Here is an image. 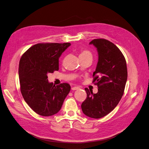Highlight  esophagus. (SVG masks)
<instances>
[{"label": "esophagus", "instance_id": "obj_1", "mask_svg": "<svg viewBox=\"0 0 149 149\" xmlns=\"http://www.w3.org/2000/svg\"><path fill=\"white\" fill-rule=\"evenodd\" d=\"M78 89H80V87H77V86L72 87V91H76V90H78Z\"/></svg>", "mask_w": 149, "mask_h": 149}]
</instances>
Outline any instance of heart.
<instances>
[{
	"label": "heart",
	"mask_w": 149,
	"mask_h": 149,
	"mask_svg": "<svg viewBox=\"0 0 149 149\" xmlns=\"http://www.w3.org/2000/svg\"><path fill=\"white\" fill-rule=\"evenodd\" d=\"M79 57L80 58H84L87 57H92V54L91 52L87 49H81L79 54Z\"/></svg>",
	"instance_id": "1"
}]
</instances>
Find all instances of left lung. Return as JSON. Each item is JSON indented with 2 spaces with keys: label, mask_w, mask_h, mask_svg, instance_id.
I'll return each instance as SVG.
<instances>
[{
  "label": "left lung",
  "mask_w": 149,
  "mask_h": 149,
  "mask_svg": "<svg viewBox=\"0 0 149 149\" xmlns=\"http://www.w3.org/2000/svg\"><path fill=\"white\" fill-rule=\"evenodd\" d=\"M93 44L98 52V62L93 74L97 93L85 88L87 97L81 104L83 113L94 118H102L112 111L123 95L127 78L125 58L113 42L105 39H95Z\"/></svg>",
  "instance_id": "1"
}]
</instances>
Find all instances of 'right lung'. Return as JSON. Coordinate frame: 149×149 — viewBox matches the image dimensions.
<instances>
[{"label": "right lung", "mask_w": 149, "mask_h": 149, "mask_svg": "<svg viewBox=\"0 0 149 149\" xmlns=\"http://www.w3.org/2000/svg\"><path fill=\"white\" fill-rule=\"evenodd\" d=\"M70 43H39L29 48L19 62L20 91L26 102L38 114L51 116L60 111L71 90L69 84L55 86L47 74L58 70V58Z\"/></svg>", "instance_id": "add662e5"}]
</instances>
